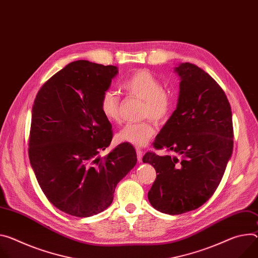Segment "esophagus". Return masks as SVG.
Returning a JSON list of instances; mask_svg holds the SVG:
<instances>
[{"mask_svg": "<svg viewBox=\"0 0 258 258\" xmlns=\"http://www.w3.org/2000/svg\"><path fill=\"white\" fill-rule=\"evenodd\" d=\"M136 152H137V158L138 161L141 162L142 161V157H143V151L141 148H136Z\"/></svg>", "mask_w": 258, "mask_h": 258, "instance_id": "esophagus-1", "label": "esophagus"}]
</instances>
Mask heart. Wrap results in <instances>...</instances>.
<instances>
[{"label": "heart", "mask_w": 258, "mask_h": 258, "mask_svg": "<svg viewBox=\"0 0 258 258\" xmlns=\"http://www.w3.org/2000/svg\"><path fill=\"white\" fill-rule=\"evenodd\" d=\"M122 88L130 95L143 100L141 115L143 118L149 117L156 122H162L169 118L173 110V98L162 82L147 70H139L127 76L122 82ZM99 106L105 118L111 123L120 121V98L115 90L106 89L102 92ZM155 127L150 119L140 122H131L124 125L117 134L119 143L134 146H144L154 136Z\"/></svg>", "instance_id": "obj_1"}]
</instances>
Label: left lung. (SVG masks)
I'll return each mask as SVG.
<instances>
[{
    "instance_id": "obj_1",
    "label": "left lung",
    "mask_w": 258,
    "mask_h": 258,
    "mask_svg": "<svg viewBox=\"0 0 258 258\" xmlns=\"http://www.w3.org/2000/svg\"><path fill=\"white\" fill-rule=\"evenodd\" d=\"M175 72L181 78L177 109L153 147L176 155L143 156L157 174L148 200L170 215L196 210L214 195L233 147L231 109L223 89L194 63L183 62Z\"/></svg>"
}]
</instances>
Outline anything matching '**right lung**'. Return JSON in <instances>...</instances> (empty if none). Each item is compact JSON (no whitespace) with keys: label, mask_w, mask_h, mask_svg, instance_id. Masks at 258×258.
I'll return each mask as SVG.
<instances>
[{"label":"right lung","mask_w":258,"mask_h":258,"mask_svg":"<svg viewBox=\"0 0 258 258\" xmlns=\"http://www.w3.org/2000/svg\"><path fill=\"white\" fill-rule=\"evenodd\" d=\"M117 73L115 66L76 60L46 81L34 101L31 166L46 198L69 215L103 212L112 204L117 183L136 166L131 144L99 156L113 138L99 101Z\"/></svg>","instance_id":"right-lung-1"}]
</instances>
